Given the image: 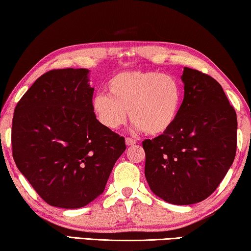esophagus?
Instances as JSON below:
<instances>
[{"instance_id": "esophagus-1", "label": "esophagus", "mask_w": 251, "mask_h": 251, "mask_svg": "<svg viewBox=\"0 0 251 251\" xmlns=\"http://www.w3.org/2000/svg\"><path fill=\"white\" fill-rule=\"evenodd\" d=\"M137 143V141L136 140H134V138H132V137H127L126 138V144L128 145H134V144H136Z\"/></svg>"}]
</instances>
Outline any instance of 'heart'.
I'll return each instance as SVG.
<instances>
[{
  "instance_id": "obj_1",
  "label": "heart",
  "mask_w": 251,
  "mask_h": 251,
  "mask_svg": "<svg viewBox=\"0 0 251 251\" xmlns=\"http://www.w3.org/2000/svg\"><path fill=\"white\" fill-rule=\"evenodd\" d=\"M107 93L92 100L97 121L108 129L125 124L128 110L133 127L149 135L167 133L177 121L184 90L177 78L158 71H125L108 81Z\"/></svg>"
}]
</instances>
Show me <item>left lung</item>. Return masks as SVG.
<instances>
[{
  "mask_svg": "<svg viewBox=\"0 0 251 251\" xmlns=\"http://www.w3.org/2000/svg\"><path fill=\"white\" fill-rule=\"evenodd\" d=\"M185 95L175 125L144 140L145 178L168 203L190 205L212 195L237 152V114L221 84L184 67Z\"/></svg>",
  "mask_w": 251,
  "mask_h": 251,
  "instance_id": "8db88e82",
  "label": "left lung"
}]
</instances>
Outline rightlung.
<instances>
[{"label":"right lung","instance_id":"right-lung-1","mask_svg":"<svg viewBox=\"0 0 251 251\" xmlns=\"http://www.w3.org/2000/svg\"><path fill=\"white\" fill-rule=\"evenodd\" d=\"M88 73L48 71L14 109V162L51 206L78 208L98 197L126 149L124 137L97 121Z\"/></svg>","mask_w":251,"mask_h":251}]
</instances>
